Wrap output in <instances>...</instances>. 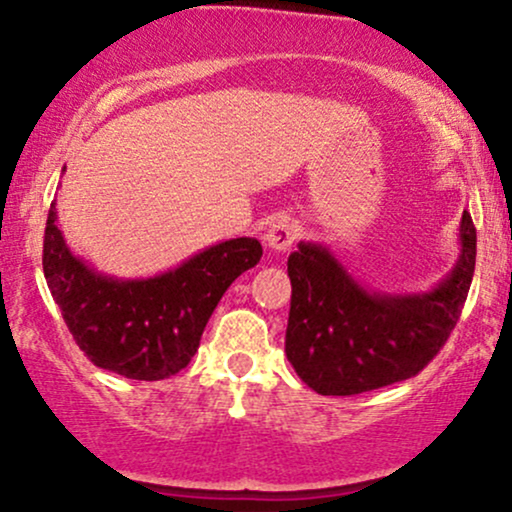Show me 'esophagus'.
<instances>
[{"label": "esophagus", "instance_id": "obj_1", "mask_svg": "<svg viewBox=\"0 0 512 512\" xmlns=\"http://www.w3.org/2000/svg\"><path fill=\"white\" fill-rule=\"evenodd\" d=\"M298 233H301V226H298V221L289 219V216H281V219H276L272 226L267 228L264 243H267L269 250L286 252L293 245V240L298 238Z\"/></svg>", "mask_w": 512, "mask_h": 512}]
</instances>
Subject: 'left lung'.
Wrapping results in <instances>:
<instances>
[{"label": "left lung", "mask_w": 512, "mask_h": 512, "mask_svg": "<svg viewBox=\"0 0 512 512\" xmlns=\"http://www.w3.org/2000/svg\"><path fill=\"white\" fill-rule=\"evenodd\" d=\"M477 262V228L464 211L460 257L421 293L370 291L330 248L298 243L289 257L286 358L317 395H361L428 366L460 320Z\"/></svg>", "instance_id": "1"}]
</instances>
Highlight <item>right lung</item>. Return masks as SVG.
<instances>
[{"mask_svg":"<svg viewBox=\"0 0 512 512\" xmlns=\"http://www.w3.org/2000/svg\"><path fill=\"white\" fill-rule=\"evenodd\" d=\"M260 257V240L233 238L163 274L105 276L69 250L52 202L43 272L69 332L93 366L132 380H163L190 363L221 296Z\"/></svg>","mask_w":512,"mask_h":512,"instance_id":"1","label":"right lung"}]
</instances>
